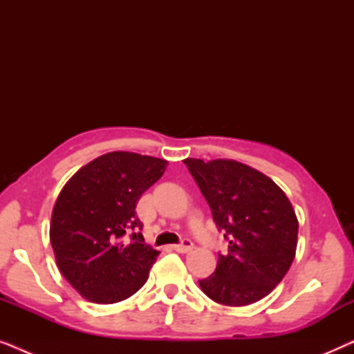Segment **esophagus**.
Returning a JSON list of instances; mask_svg holds the SVG:
<instances>
[{
  "mask_svg": "<svg viewBox=\"0 0 354 354\" xmlns=\"http://www.w3.org/2000/svg\"><path fill=\"white\" fill-rule=\"evenodd\" d=\"M192 248H193V241L190 239H183L180 243L172 246V250L178 251V253H187V251H190Z\"/></svg>",
  "mask_w": 354,
  "mask_h": 354,
  "instance_id": "obj_1",
  "label": "esophagus"
}]
</instances>
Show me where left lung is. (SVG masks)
I'll list each match as a JSON object with an SVG mask.
<instances>
[{"label":"left lung","instance_id":"left-lung-1","mask_svg":"<svg viewBox=\"0 0 354 354\" xmlns=\"http://www.w3.org/2000/svg\"><path fill=\"white\" fill-rule=\"evenodd\" d=\"M183 162L229 241L214 274L200 280L201 290L225 306L268 297L295 259L298 219L292 203L269 177L246 164L193 158Z\"/></svg>","mask_w":354,"mask_h":354}]
</instances>
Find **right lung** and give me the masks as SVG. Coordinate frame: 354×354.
I'll list each match as a JSON object with an SVG mask.
<instances>
[{"label": "right lung", "mask_w": 354, "mask_h": 354, "mask_svg": "<svg viewBox=\"0 0 354 354\" xmlns=\"http://www.w3.org/2000/svg\"><path fill=\"white\" fill-rule=\"evenodd\" d=\"M166 167L164 159L114 151L77 171L61 190L51 246L61 274L88 301H122L148 280L159 253L145 243L135 207Z\"/></svg>", "instance_id": "1"}]
</instances>
